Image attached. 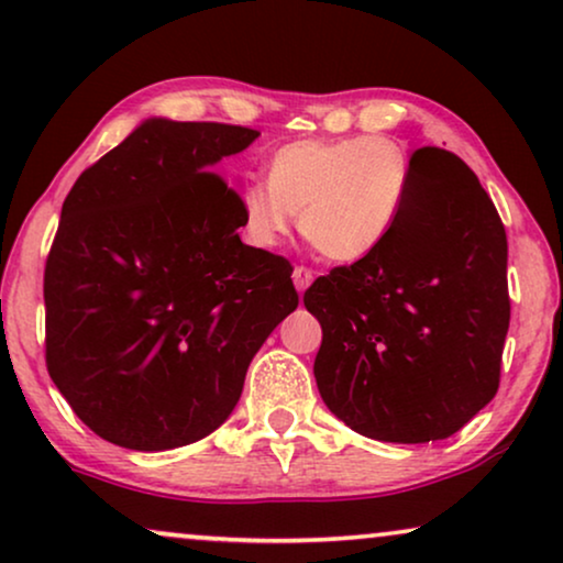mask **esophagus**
<instances>
[{
    "label": "esophagus",
    "mask_w": 563,
    "mask_h": 563,
    "mask_svg": "<svg viewBox=\"0 0 563 563\" xmlns=\"http://www.w3.org/2000/svg\"><path fill=\"white\" fill-rule=\"evenodd\" d=\"M291 279H295L297 291H305L312 284L314 274H312V268H307V266H295V274H291Z\"/></svg>",
    "instance_id": "obj_1"
}]
</instances>
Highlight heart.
I'll list each match as a JSON object with an SVG mask.
<instances>
[{
	"label": "heart",
	"mask_w": 563,
	"mask_h": 563,
	"mask_svg": "<svg viewBox=\"0 0 563 563\" xmlns=\"http://www.w3.org/2000/svg\"><path fill=\"white\" fill-rule=\"evenodd\" d=\"M412 189L405 148L376 135L295 141L268 161V181L241 189V225L274 249L299 212V230L330 261H361L389 241Z\"/></svg>",
	"instance_id": "obj_1"
}]
</instances>
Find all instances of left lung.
<instances>
[{
    "label": "left lung",
    "instance_id": "8db88e82",
    "mask_svg": "<svg viewBox=\"0 0 563 563\" xmlns=\"http://www.w3.org/2000/svg\"><path fill=\"white\" fill-rule=\"evenodd\" d=\"M399 225L372 256L305 291L320 320L314 379L356 433L443 441L499 389L510 328L507 235L456 153L418 148Z\"/></svg>",
    "mask_w": 563,
    "mask_h": 563
}]
</instances>
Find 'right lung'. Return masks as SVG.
<instances>
[{"label": "right lung", "instance_id": "obj_1", "mask_svg": "<svg viewBox=\"0 0 563 563\" xmlns=\"http://www.w3.org/2000/svg\"><path fill=\"white\" fill-rule=\"evenodd\" d=\"M256 137L145 120L66 195L43 276L45 366L104 441L168 451L210 435L297 310L295 268L241 241V195L214 174Z\"/></svg>", "mask_w": 563, "mask_h": 563}]
</instances>
